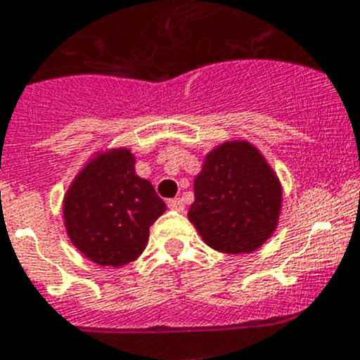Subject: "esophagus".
<instances>
[{"mask_svg":"<svg viewBox=\"0 0 360 360\" xmlns=\"http://www.w3.org/2000/svg\"><path fill=\"white\" fill-rule=\"evenodd\" d=\"M167 205H169L170 209H172V211H183L184 209V202H183V198H179V197H176V198H170L169 202H167Z\"/></svg>","mask_w":360,"mask_h":360,"instance_id":"esophagus-1","label":"esophagus"}]
</instances>
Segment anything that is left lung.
Wrapping results in <instances>:
<instances>
[{
    "label": "left lung",
    "instance_id": "obj_1",
    "mask_svg": "<svg viewBox=\"0 0 360 360\" xmlns=\"http://www.w3.org/2000/svg\"><path fill=\"white\" fill-rule=\"evenodd\" d=\"M193 190L188 219L212 250L251 253L276 230L281 184L250 142H225L212 149Z\"/></svg>",
    "mask_w": 360,
    "mask_h": 360
}]
</instances>
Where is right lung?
Here are the masks:
<instances>
[{"label": "right lung", "mask_w": 360, "mask_h": 360, "mask_svg": "<svg viewBox=\"0 0 360 360\" xmlns=\"http://www.w3.org/2000/svg\"><path fill=\"white\" fill-rule=\"evenodd\" d=\"M167 205L148 179L135 174L130 149H110L87 163L63 202L73 246L98 265L121 267L144 251L149 226Z\"/></svg>", "instance_id": "1"}]
</instances>
